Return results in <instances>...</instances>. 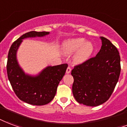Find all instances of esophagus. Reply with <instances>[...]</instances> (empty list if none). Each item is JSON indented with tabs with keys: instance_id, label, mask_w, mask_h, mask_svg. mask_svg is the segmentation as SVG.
Instances as JSON below:
<instances>
[{
	"instance_id": "obj_1",
	"label": "esophagus",
	"mask_w": 127,
	"mask_h": 127,
	"mask_svg": "<svg viewBox=\"0 0 127 127\" xmlns=\"http://www.w3.org/2000/svg\"><path fill=\"white\" fill-rule=\"evenodd\" d=\"M70 72H71V68H70V66H68V67L66 68V74H69Z\"/></svg>"
}]
</instances>
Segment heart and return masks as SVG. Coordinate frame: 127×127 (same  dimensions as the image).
Wrapping results in <instances>:
<instances>
[{"instance_id": "b5f03b06", "label": "heart", "mask_w": 127, "mask_h": 127, "mask_svg": "<svg viewBox=\"0 0 127 127\" xmlns=\"http://www.w3.org/2000/svg\"><path fill=\"white\" fill-rule=\"evenodd\" d=\"M63 51L66 55H70L76 52L74 61L83 63L89 59L95 51V46L91 41H86L83 38H71L66 40L63 44Z\"/></svg>"}]
</instances>
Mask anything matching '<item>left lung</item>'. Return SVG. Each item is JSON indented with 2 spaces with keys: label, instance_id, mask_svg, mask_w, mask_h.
Wrapping results in <instances>:
<instances>
[{
  "label": "left lung",
  "instance_id": "1",
  "mask_svg": "<svg viewBox=\"0 0 127 127\" xmlns=\"http://www.w3.org/2000/svg\"><path fill=\"white\" fill-rule=\"evenodd\" d=\"M95 57L76 66L72 94L80 104L95 106L103 104L113 93L121 72V58L117 48L104 37Z\"/></svg>",
  "mask_w": 127,
  "mask_h": 127
}]
</instances>
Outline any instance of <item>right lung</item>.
I'll return each instance as SVG.
<instances>
[{
  "instance_id": "1",
  "label": "right lung",
  "mask_w": 127,
  "mask_h": 127,
  "mask_svg": "<svg viewBox=\"0 0 127 127\" xmlns=\"http://www.w3.org/2000/svg\"><path fill=\"white\" fill-rule=\"evenodd\" d=\"M49 32L31 31L24 34L12 43L8 55V78L12 89L21 100L32 105H44L55 97L57 87L65 74L67 64L47 66L37 74L24 71L18 62L17 51L24 39L43 37Z\"/></svg>"
}]
</instances>
